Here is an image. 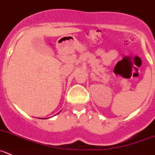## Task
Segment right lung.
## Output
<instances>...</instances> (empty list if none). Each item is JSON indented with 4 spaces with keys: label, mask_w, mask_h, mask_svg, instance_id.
Segmentation results:
<instances>
[{
    "label": "right lung",
    "mask_w": 155,
    "mask_h": 155,
    "mask_svg": "<svg viewBox=\"0 0 155 155\" xmlns=\"http://www.w3.org/2000/svg\"><path fill=\"white\" fill-rule=\"evenodd\" d=\"M41 119H42V118H41ZM43 119H44V118H43Z\"/></svg>",
    "instance_id": "obj_1"
}]
</instances>
